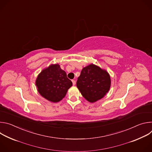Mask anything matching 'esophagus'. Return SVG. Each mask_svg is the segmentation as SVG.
Listing matches in <instances>:
<instances>
[{
  "instance_id": "34e87169",
  "label": "esophagus",
  "mask_w": 152,
  "mask_h": 152,
  "mask_svg": "<svg viewBox=\"0 0 152 152\" xmlns=\"http://www.w3.org/2000/svg\"><path fill=\"white\" fill-rule=\"evenodd\" d=\"M72 83H73V85H75V84H76V80H72Z\"/></svg>"
}]
</instances>
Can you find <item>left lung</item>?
Returning <instances> with one entry per match:
<instances>
[{"label": "left lung", "mask_w": 152, "mask_h": 152, "mask_svg": "<svg viewBox=\"0 0 152 152\" xmlns=\"http://www.w3.org/2000/svg\"><path fill=\"white\" fill-rule=\"evenodd\" d=\"M76 86L86 100L94 103L103 97L109 91L111 78L106 70L90 64L82 70Z\"/></svg>", "instance_id": "1"}]
</instances>
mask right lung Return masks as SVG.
I'll list each match as a JSON object with an SVG mask.
<instances>
[{"instance_id": "obj_1", "label": "right lung", "mask_w": 152, "mask_h": 152, "mask_svg": "<svg viewBox=\"0 0 152 152\" xmlns=\"http://www.w3.org/2000/svg\"><path fill=\"white\" fill-rule=\"evenodd\" d=\"M72 85L66 72L62 70L58 64H52L43 70L36 80L39 93L52 102L61 100Z\"/></svg>"}]
</instances>
